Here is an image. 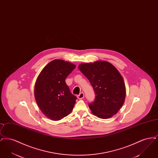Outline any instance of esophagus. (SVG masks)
Instances as JSON below:
<instances>
[{"label":"esophagus","instance_id":"esophagus-1","mask_svg":"<svg viewBox=\"0 0 158 158\" xmlns=\"http://www.w3.org/2000/svg\"><path fill=\"white\" fill-rule=\"evenodd\" d=\"M83 97H84V94H83V92L80 93V94H79V95H77V98H79V99H82Z\"/></svg>","mask_w":158,"mask_h":158}]
</instances>
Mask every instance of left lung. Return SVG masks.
Instances as JSON below:
<instances>
[{"label":"left lung","instance_id":"1","mask_svg":"<svg viewBox=\"0 0 158 158\" xmlns=\"http://www.w3.org/2000/svg\"><path fill=\"white\" fill-rule=\"evenodd\" d=\"M79 69L95 92V99L89 104L92 114L102 119L117 114L126 97L125 84L117 69L105 61L83 63Z\"/></svg>","mask_w":158,"mask_h":158}]
</instances>
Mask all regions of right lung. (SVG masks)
Wrapping results in <instances>:
<instances>
[{
	"mask_svg": "<svg viewBox=\"0 0 158 158\" xmlns=\"http://www.w3.org/2000/svg\"><path fill=\"white\" fill-rule=\"evenodd\" d=\"M75 64L54 60L45 66L38 77L34 95L40 109L45 116L60 120L72 111L77 97L70 91L66 78L75 69Z\"/></svg>",
	"mask_w": 158,
	"mask_h": 158,
	"instance_id": "1",
	"label": "right lung"
}]
</instances>
